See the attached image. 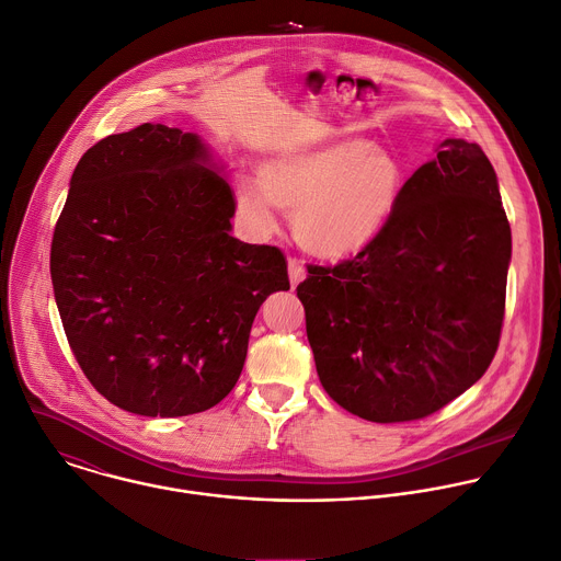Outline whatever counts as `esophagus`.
Here are the masks:
<instances>
[{"label":"esophagus","mask_w":561,"mask_h":561,"mask_svg":"<svg viewBox=\"0 0 561 561\" xmlns=\"http://www.w3.org/2000/svg\"><path fill=\"white\" fill-rule=\"evenodd\" d=\"M287 272H289V283H291L294 287L305 278V267H302V263H298L296 259H289Z\"/></svg>","instance_id":"34e87169"}]
</instances>
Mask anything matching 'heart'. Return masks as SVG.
<instances>
[{
    "label": "heart",
    "mask_w": 561,
    "mask_h": 561,
    "mask_svg": "<svg viewBox=\"0 0 561 561\" xmlns=\"http://www.w3.org/2000/svg\"><path fill=\"white\" fill-rule=\"evenodd\" d=\"M401 160L363 138L294 147L261 164V182L240 184V207L274 227V207L294 211L298 242L325 261L360 254L390 225L403 194Z\"/></svg>",
    "instance_id": "1"
}]
</instances>
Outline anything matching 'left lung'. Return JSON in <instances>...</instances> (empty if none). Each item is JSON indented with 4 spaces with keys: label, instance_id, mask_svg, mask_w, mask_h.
I'll return each instance as SVG.
<instances>
[{
    "label": "left lung",
    "instance_id": "1",
    "mask_svg": "<svg viewBox=\"0 0 561 561\" xmlns=\"http://www.w3.org/2000/svg\"><path fill=\"white\" fill-rule=\"evenodd\" d=\"M513 238L479 145L448 138L383 233L296 287L325 392L375 423L423 419L474 386L502 336Z\"/></svg>",
    "mask_w": 561,
    "mask_h": 561
}]
</instances>
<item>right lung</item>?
<instances>
[{"instance_id":"right-lung-1","label":"right lung","mask_w":561,"mask_h":561,"mask_svg":"<svg viewBox=\"0 0 561 561\" xmlns=\"http://www.w3.org/2000/svg\"><path fill=\"white\" fill-rule=\"evenodd\" d=\"M233 214L196 134L147 122L80 158L50 280L69 345L113 405L186 416L233 390L256 312L289 289L280 249L233 238Z\"/></svg>"}]
</instances>
